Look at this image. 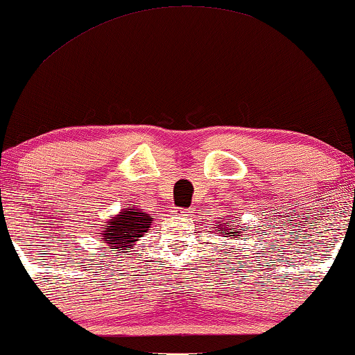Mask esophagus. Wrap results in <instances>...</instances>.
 Returning <instances> with one entry per match:
<instances>
[{"label": "esophagus", "mask_w": 355, "mask_h": 355, "mask_svg": "<svg viewBox=\"0 0 355 355\" xmlns=\"http://www.w3.org/2000/svg\"><path fill=\"white\" fill-rule=\"evenodd\" d=\"M187 213H190V211L186 208H176V214H179V216H187Z\"/></svg>", "instance_id": "esophagus-1"}]
</instances>
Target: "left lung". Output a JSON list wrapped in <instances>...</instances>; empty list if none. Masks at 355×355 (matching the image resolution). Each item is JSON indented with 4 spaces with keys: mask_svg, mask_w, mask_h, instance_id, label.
<instances>
[{
    "mask_svg": "<svg viewBox=\"0 0 355 355\" xmlns=\"http://www.w3.org/2000/svg\"><path fill=\"white\" fill-rule=\"evenodd\" d=\"M220 219H223V218H220ZM216 227L220 229V234H223L224 237H230V239H235V240L240 239V232H241L240 225L237 227V225H230L229 223H220V220H218V223H216Z\"/></svg>",
    "mask_w": 355,
    "mask_h": 355,
    "instance_id": "obj_1",
    "label": "left lung"
}]
</instances>
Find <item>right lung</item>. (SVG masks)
<instances>
[{"mask_svg":"<svg viewBox=\"0 0 355 355\" xmlns=\"http://www.w3.org/2000/svg\"><path fill=\"white\" fill-rule=\"evenodd\" d=\"M153 216L142 211L141 208L126 207L112 219L102 230V243H107L114 251L123 253L121 250L132 248L139 237L150 227Z\"/></svg>","mask_w":355,"mask_h":355,"instance_id":"obj_1","label":"right lung"}]
</instances>
